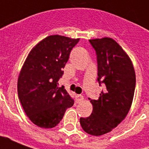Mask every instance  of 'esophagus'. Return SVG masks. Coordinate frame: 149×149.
<instances>
[{
  "instance_id": "esophagus-1",
  "label": "esophagus",
  "mask_w": 149,
  "mask_h": 149,
  "mask_svg": "<svg viewBox=\"0 0 149 149\" xmlns=\"http://www.w3.org/2000/svg\"><path fill=\"white\" fill-rule=\"evenodd\" d=\"M83 100V95H78L76 96V101L77 103H80V102H82Z\"/></svg>"
}]
</instances>
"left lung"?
Returning a JSON list of instances; mask_svg holds the SVG:
<instances>
[{"label":"left lung","instance_id":"8db88e82","mask_svg":"<svg viewBox=\"0 0 149 149\" xmlns=\"http://www.w3.org/2000/svg\"><path fill=\"white\" fill-rule=\"evenodd\" d=\"M95 50L97 81L104 90L99 100L89 99L93 111L81 117L80 124L86 133L101 136L116 127L130 110L136 87V74L129 57L121 46L109 38L89 40Z\"/></svg>","mask_w":149,"mask_h":149}]
</instances>
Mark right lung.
<instances>
[{
	"instance_id": "obj_1",
	"label": "right lung",
	"mask_w": 149,
	"mask_h": 149,
	"mask_svg": "<svg viewBox=\"0 0 149 149\" xmlns=\"http://www.w3.org/2000/svg\"><path fill=\"white\" fill-rule=\"evenodd\" d=\"M79 41L49 36L30 51L23 65L17 81L18 98L26 116L38 127H55L74 105V99L58 82Z\"/></svg>"
}]
</instances>
